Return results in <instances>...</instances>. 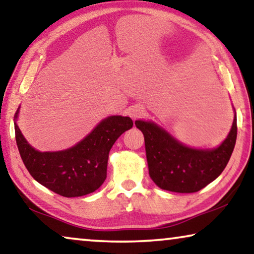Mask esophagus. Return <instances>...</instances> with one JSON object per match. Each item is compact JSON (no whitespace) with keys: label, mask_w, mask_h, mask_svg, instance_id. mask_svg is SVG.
Wrapping results in <instances>:
<instances>
[{"label":"esophagus","mask_w":254,"mask_h":254,"mask_svg":"<svg viewBox=\"0 0 254 254\" xmlns=\"http://www.w3.org/2000/svg\"><path fill=\"white\" fill-rule=\"evenodd\" d=\"M144 112H145L144 107L141 106V105H135V106L130 107V109L128 110V114H129V117L133 120H136V119H138V118L143 117Z\"/></svg>","instance_id":"esophagus-1"}]
</instances>
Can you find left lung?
I'll return each instance as SVG.
<instances>
[{
    "instance_id": "left-lung-1",
    "label": "left lung",
    "mask_w": 254,
    "mask_h": 254,
    "mask_svg": "<svg viewBox=\"0 0 254 254\" xmlns=\"http://www.w3.org/2000/svg\"><path fill=\"white\" fill-rule=\"evenodd\" d=\"M144 135L149 175L159 189L177 193L202 190L223 172L237 138V117L223 143L211 150L186 147L148 121H135Z\"/></svg>"
}]
</instances>
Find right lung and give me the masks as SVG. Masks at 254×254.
<instances>
[{
  "label": "right lung",
  "instance_id": "1",
  "mask_svg": "<svg viewBox=\"0 0 254 254\" xmlns=\"http://www.w3.org/2000/svg\"><path fill=\"white\" fill-rule=\"evenodd\" d=\"M18 110L15 114V119ZM133 127L128 117L103 120L84 140L67 150L40 152L27 143L15 123L16 142L30 175L41 185L65 197L86 195L106 179L109 152L125 131Z\"/></svg>",
  "mask_w": 254,
  "mask_h": 254
}]
</instances>
